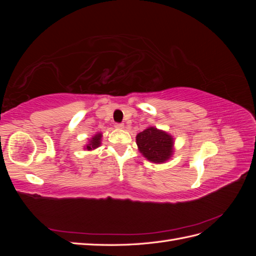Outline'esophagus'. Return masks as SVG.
I'll list each match as a JSON object with an SVG mask.
<instances>
[{"mask_svg":"<svg viewBox=\"0 0 256 256\" xmlns=\"http://www.w3.org/2000/svg\"><path fill=\"white\" fill-rule=\"evenodd\" d=\"M115 128L116 129H124V128H125V125H124V124H122V122H116Z\"/></svg>","mask_w":256,"mask_h":256,"instance_id":"34e87169","label":"esophagus"}]
</instances>
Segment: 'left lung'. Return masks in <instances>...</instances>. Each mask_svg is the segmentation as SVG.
<instances>
[{
  "instance_id": "obj_1",
  "label": "left lung",
  "mask_w": 256,
  "mask_h": 256,
  "mask_svg": "<svg viewBox=\"0 0 256 256\" xmlns=\"http://www.w3.org/2000/svg\"><path fill=\"white\" fill-rule=\"evenodd\" d=\"M136 145L143 156L154 164H164L173 154L174 138L164 130L146 128L136 136Z\"/></svg>"
}]
</instances>
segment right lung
Listing matches in <instances>:
<instances>
[{"label": "right lung", "mask_w": 256, "mask_h": 256, "mask_svg": "<svg viewBox=\"0 0 256 256\" xmlns=\"http://www.w3.org/2000/svg\"><path fill=\"white\" fill-rule=\"evenodd\" d=\"M102 134H96L94 136H92L88 144L86 145V147H85V150H92L97 148V147L100 146V144H102Z\"/></svg>", "instance_id": "add662e5"}]
</instances>
